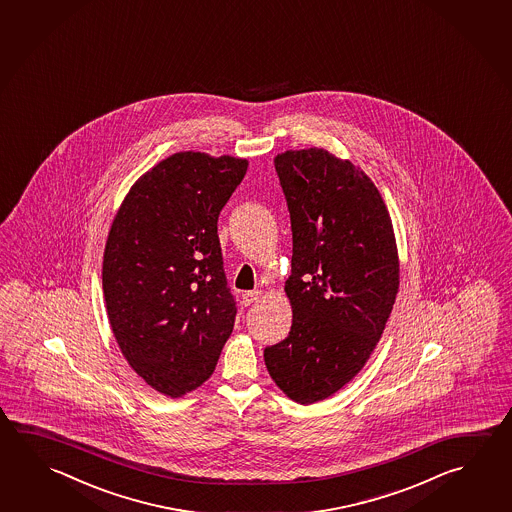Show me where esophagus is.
<instances>
[{
    "label": "esophagus",
    "instance_id": "34e87169",
    "mask_svg": "<svg viewBox=\"0 0 512 512\" xmlns=\"http://www.w3.org/2000/svg\"><path fill=\"white\" fill-rule=\"evenodd\" d=\"M260 296H262V291H260V289H255V291H246V293L243 295V304H255V302L259 300Z\"/></svg>",
    "mask_w": 512,
    "mask_h": 512
}]
</instances>
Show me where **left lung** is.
Wrapping results in <instances>:
<instances>
[{
	"mask_svg": "<svg viewBox=\"0 0 512 512\" xmlns=\"http://www.w3.org/2000/svg\"><path fill=\"white\" fill-rule=\"evenodd\" d=\"M293 232V325L264 350L269 376L296 403L323 401L365 367L399 291L394 226L374 181L318 149L275 156Z\"/></svg>",
	"mask_w": 512,
	"mask_h": 512,
	"instance_id": "left-lung-1",
	"label": "left lung"
}]
</instances>
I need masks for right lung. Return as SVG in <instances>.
Here are the masks:
<instances>
[{
	"label": "right lung",
	"instance_id": "obj_1",
	"mask_svg": "<svg viewBox=\"0 0 512 512\" xmlns=\"http://www.w3.org/2000/svg\"><path fill=\"white\" fill-rule=\"evenodd\" d=\"M248 160L183 151L142 174L111 223L102 289L124 358L181 397L212 376L234 331L217 219Z\"/></svg>",
	"mask_w": 512,
	"mask_h": 512
}]
</instances>
